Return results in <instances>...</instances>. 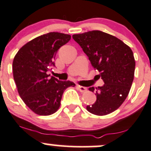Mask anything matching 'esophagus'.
<instances>
[{
  "mask_svg": "<svg viewBox=\"0 0 151 151\" xmlns=\"http://www.w3.org/2000/svg\"><path fill=\"white\" fill-rule=\"evenodd\" d=\"M77 88L80 90L81 93H85V92H86L87 90H88L87 88H85V87H82V86H79V85H77Z\"/></svg>",
  "mask_w": 151,
  "mask_h": 151,
  "instance_id": "obj_1",
  "label": "esophagus"
}]
</instances>
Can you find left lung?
Wrapping results in <instances>:
<instances>
[{"mask_svg": "<svg viewBox=\"0 0 151 151\" xmlns=\"http://www.w3.org/2000/svg\"><path fill=\"white\" fill-rule=\"evenodd\" d=\"M72 37L104 82L103 86L89 88L90 91L96 90L97 99L87 106V110L98 116L112 113L125 101L134 80L132 50L121 40L99 30L73 35Z\"/></svg>", "mask_w": 151, "mask_h": 151, "instance_id": "obj_1", "label": "left lung"}]
</instances>
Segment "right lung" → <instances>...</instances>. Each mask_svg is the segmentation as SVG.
<instances>
[{"label": "right lung", "mask_w": 151, "mask_h": 151, "mask_svg": "<svg viewBox=\"0 0 151 151\" xmlns=\"http://www.w3.org/2000/svg\"><path fill=\"white\" fill-rule=\"evenodd\" d=\"M70 39L69 35L47 33L25 44L14 57L13 74L19 94L38 115L56 112L64 90L75 85L71 81H60L48 74L50 68L55 66L57 51Z\"/></svg>", "instance_id": "1"}]
</instances>
